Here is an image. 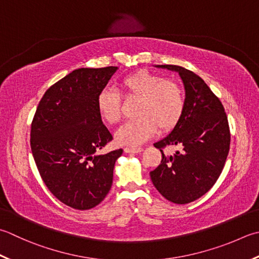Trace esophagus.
I'll list each match as a JSON object with an SVG mask.
<instances>
[{"mask_svg": "<svg viewBox=\"0 0 259 259\" xmlns=\"http://www.w3.org/2000/svg\"><path fill=\"white\" fill-rule=\"evenodd\" d=\"M123 150L126 154H137L143 151V148H141V147H124Z\"/></svg>", "mask_w": 259, "mask_h": 259, "instance_id": "esophagus-1", "label": "esophagus"}]
</instances>
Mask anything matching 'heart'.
Masks as SVG:
<instances>
[{"mask_svg": "<svg viewBox=\"0 0 259 259\" xmlns=\"http://www.w3.org/2000/svg\"><path fill=\"white\" fill-rule=\"evenodd\" d=\"M125 98L137 99L134 109L136 118L119 129L115 139L121 145L137 146L155 134L174 129L185 110V92L182 85L173 79L141 69L120 80ZM96 106L99 113L110 124L122 118L120 95L105 89L98 94Z\"/></svg>", "mask_w": 259, "mask_h": 259, "instance_id": "obj_1", "label": "heart"}]
</instances>
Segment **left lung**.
I'll list each match as a JSON object with an SVG mask.
<instances>
[{"label": "left lung", "instance_id": "obj_1", "mask_svg": "<svg viewBox=\"0 0 259 259\" xmlns=\"http://www.w3.org/2000/svg\"><path fill=\"white\" fill-rule=\"evenodd\" d=\"M158 67L180 73L186 98L180 122L154 144L161 161L150 171V179L165 199L186 204L204 195L219 179L230 148L229 122L221 101L199 75L177 65ZM175 144L182 150L165 156L163 148Z\"/></svg>", "mask_w": 259, "mask_h": 259}]
</instances>
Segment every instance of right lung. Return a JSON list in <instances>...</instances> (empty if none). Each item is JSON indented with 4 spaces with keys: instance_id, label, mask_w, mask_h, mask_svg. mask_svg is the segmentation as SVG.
<instances>
[{
    "instance_id": "right-lung-1",
    "label": "right lung",
    "mask_w": 259,
    "mask_h": 259,
    "mask_svg": "<svg viewBox=\"0 0 259 259\" xmlns=\"http://www.w3.org/2000/svg\"><path fill=\"white\" fill-rule=\"evenodd\" d=\"M118 67L79 68L50 86L35 110L30 146L44 183L64 204L89 210L112 186L122 149L100 155L113 139L103 124L96 98Z\"/></svg>"
}]
</instances>
